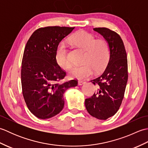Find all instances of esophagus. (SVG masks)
Returning a JSON list of instances; mask_svg holds the SVG:
<instances>
[{
  "instance_id": "34e87169",
  "label": "esophagus",
  "mask_w": 148,
  "mask_h": 148,
  "mask_svg": "<svg viewBox=\"0 0 148 148\" xmlns=\"http://www.w3.org/2000/svg\"><path fill=\"white\" fill-rule=\"evenodd\" d=\"M84 83H85V81H84L79 80V81H78V85H79V86L83 85V84H84Z\"/></svg>"
}]
</instances>
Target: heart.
<instances>
[{"mask_svg":"<svg viewBox=\"0 0 148 148\" xmlns=\"http://www.w3.org/2000/svg\"><path fill=\"white\" fill-rule=\"evenodd\" d=\"M70 41L75 46L84 50V64L74 66L69 72L70 77L83 79L92 75L93 70L99 72L106 67L110 57L109 46L106 40L95 39L92 34L81 30L71 37ZM56 60L62 69H69L71 67L67 46L64 42L60 43L56 49Z\"/></svg>","mask_w":148,"mask_h":148,"instance_id":"1","label":"heart"}]
</instances>
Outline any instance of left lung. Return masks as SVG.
I'll use <instances>...</instances> for the list:
<instances>
[{"label": "left lung", "mask_w": 148, "mask_h": 148, "mask_svg": "<svg viewBox=\"0 0 148 148\" xmlns=\"http://www.w3.org/2000/svg\"><path fill=\"white\" fill-rule=\"evenodd\" d=\"M93 30L102 36L110 48L108 65L98 77L91 80L97 91L85 99L89 114L99 119L106 120L114 116L120 107L128 81L127 53L123 42L117 33L107 28H95Z\"/></svg>", "instance_id": "1"}]
</instances>
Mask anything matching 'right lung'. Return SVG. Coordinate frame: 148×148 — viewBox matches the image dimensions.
Here are the masks:
<instances>
[{"label":"right lung","instance_id":"right-lung-1","mask_svg":"<svg viewBox=\"0 0 148 148\" xmlns=\"http://www.w3.org/2000/svg\"><path fill=\"white\" fill-rule=\"evenodd\" d=\"M74 28H40L27 42L21 64L22 92L29 111L37 118L45 119L58 114L64 108L65 91L77 85L74 79L58 83L66 72L56 60L59 43Z\"/></svg>","mask_w":148,"mask_h":148}]
</instances>
